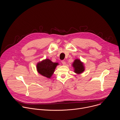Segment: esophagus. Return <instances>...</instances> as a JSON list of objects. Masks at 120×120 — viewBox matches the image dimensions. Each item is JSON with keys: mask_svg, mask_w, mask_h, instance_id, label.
<instances>
[{"mask_svg": "<svg viewBox=\"0 0 120 120\" xmlns=\"http://www.w3.org/2000/svg\"><path fill=\"white\" fill-rule=\"evenodd\" d=\"M61 62H62V64H63V65H65V64H66L65 62L64 61V60L62 61H61Z\"/></svg>", "mask_w": 120, "mask_h": 120, "instance_id": "esophagus-1", "label": "esophagus"}]
</instances>
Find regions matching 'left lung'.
I'll return each instance as SVG.
<instances>
[{
  "label": "left lung",
  "mask_w": 120,
  "mask_h": 120,
  "mask_svg": "<svg viewBox=\"0 0 120 120\" xmlns=\"http://www.w3.org/2000/svg\"><path fill=\"white\" fill-rule=\"evenodd\" d=\"M72 65L74 69V72L77 74H80L84 71L83 63L78 59L75 60Z\"/></svg>",
  "instance_id": "8db88e82"
}]
</instances>
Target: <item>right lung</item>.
I'll list each match as a JSON object with an SVG mask.
<instances>
[{"label": "right lung", "mask_w": 120, "mask_h": 120, "mask_svg": "<svg viewBox=\"0 0 120 120\" xmlns=\"http://www.w3.org/2000/svg\"><path fill=\"white\" fill-rule=\"evenodd\" d=\"M57 63H53L49 59L43 60L38 63L37 69L38 73L42 75L50 78L54 73Z\"/></svg>", "instance_id": "1"}]
</instances>
